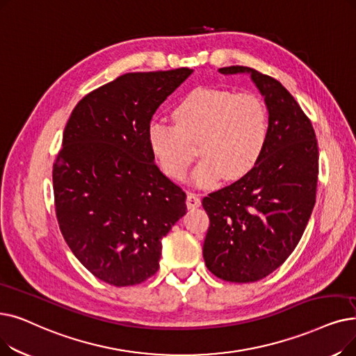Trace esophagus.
<instances>
[{
  "mask_svg": "<svg viewBox=\"0 0 356 356\" xmlns=\"http://www.w3.org/2000/svg\"><path fill=\"white\" fill-rule=\"evenodd\" d=\"M186 205L189 209H195L197 207H200V196L195 192L188 193V199H186Z\"/></svg>",
  "mask_w": 356,
  "mask_h": 356,
  "instance_id": "1",
  "label": "esophagus"
}]
</instances>
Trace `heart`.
I'll use <instances>...</instances> for the list:
<instances>
[{
  "label": "heart",
  "mask_w": 356,
  "mask_h": 356,
  "mask_svg": "<svg viewBox=\"0 0 356 356\" xmlns=\"http://www.w3.org/2000/svg\"><path fill=\"white\" fill-rule=\"evenodd\" d=\"M175 123L152 119L147 138L154 157L172 179H183L195 159V179L209 186L222 175L233 180L249 173L265 151L269 112L254 92L216 87L189 91L173 109Z\"/></svg>",
  "instance_id": "obj_1"
}]
</instances>
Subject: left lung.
Instances as JSON below:
<instances>
[{
	"label": "left lung",
	"mask_w": 356,
	"mask_h": 356,
	"mask_svg": "<svg viewBox=\"0 0 356 356\" xmlns=\"http://www.w3.org/2000/svg\"><path fill=\"white\" fill-rule=\"evenodd\" d=\"M220 72H249L269 111L268 143L256 165L202 200L207 268L222 281L247 284L280 268L301 240L316 204L318 147L312 120L280 81L240 65Z\"/></svg>",
	"instance_id": "1"
}]
</instances>
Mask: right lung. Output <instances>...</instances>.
Masks as SVG:
<instances>
[{"label":"right lung","instance_id":"1","mask_svg":"<svg viewBox=\"0 0 356 356\" xmlns=\"http://www.w3.org/2000/svg\"><path fill=\"white\" fill-rule=\"evenodd\" d=\"M191 68L128 72L90 91L54 163L55 212L71 252L100 281L138 285L159 270L161 238L186 193L154 163L147 129Z\"/></svg>","mask_w":356,"mask_h":356}]
</instances>
